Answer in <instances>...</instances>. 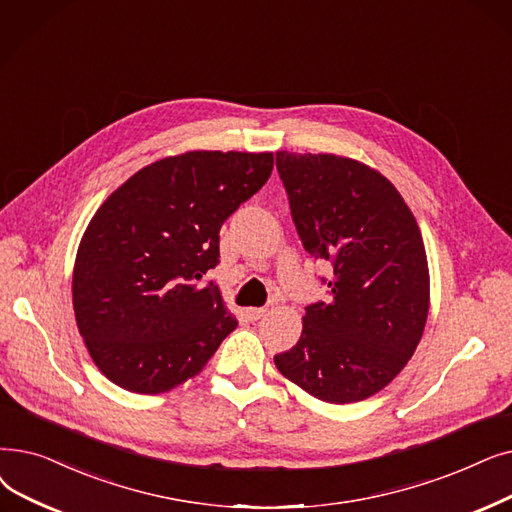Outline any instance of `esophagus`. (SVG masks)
I'll return each instance as SVG.
<instances>
[{
    "label": "esophagus",
    "mask_w": 512,
    "mask_h": 512,
    "mask_svg": "<svg viewBox=\"0 0 512 512\" xmlns=\"http://www.w3.org/2000/svg\"><path fill=\"white\" fill-rule=\"evenodd\" d=\"M265 314H268V309H265V307H249L247 309V316L255 322V320H261Z\"/></svg>",
    "instance_id": "obj_1"
}]
</instances>
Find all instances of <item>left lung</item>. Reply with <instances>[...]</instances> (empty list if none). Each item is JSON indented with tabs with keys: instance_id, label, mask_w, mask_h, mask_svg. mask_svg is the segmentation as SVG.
I'll return each mask as SVG.
<instances>
[{
	"instance_id": "1",
	"label": "left lung",
	"mask_w": 512,
	"mask_h": 512,
	"mask_svg": "<svg viewBox=\"0 0 512 512\" xmlns=\"http://www.w3.org/2000/svg\"><path fill=\"white\" fill-rule=\"evenodd\" d=\"M276 167L305 251L335 270L330 299L305 307L301 339L276 355V368L322 402H362L420 343L431 291L425 242L402 194L376 169L286 150Z\"/></svg>"
}]
</instances>
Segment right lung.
Returning <instances> with one entry per match:
<instances>
[{
    "label": "right lung",
    "instance_id": "right-lung-1",
    "mask_svg": "<svg viewBox=\"0 0 512 512\" xmlns=\"http://www.w3.org/2000/svg\"><path fill=\"white\" fill-rule=\"evenodd\" d=\"M272 167V152L192 150L146 165L100 205L77 249L73 309L108 381L165 393L238 326L203 276L219 263L221 224Z\"/></svg>",
    "mask_w": 512,
    "mask_h": 512
}]
</instances>
